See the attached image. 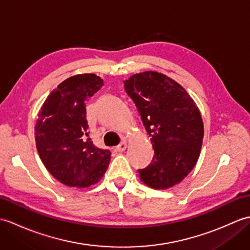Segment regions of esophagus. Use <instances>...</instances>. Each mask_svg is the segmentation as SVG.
Returning <instances> with one entry per match:
<instances>
[{"mask_svg": "<svg viewBox=\"0 0 250 250\" xmlns=\"http://www.w3.org/2000/svg\"><path fill=\"white\" fill-rule=\"evenodd\" d=\"M125 148H126V143L125 142H121L120 144L116 147V149L118 150V151H124V150H125Z\"/></svg>", "mask_w": 250, "mask_h": 250, "instance_id": "34e87169", "label": "esophagus"}]
</instances>
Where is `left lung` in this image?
<instances>
[{"instance_id": "8db88e82", "label": "left lung", "mask_w": 250, "mask_h": 250, "mask_svg": "<svg viewBox=\"0 0 250 250\" xmlns=\"http://www.w3.org/2000/svg\"><path fill=\"white\" fill-rule=\"evenodd\" d=\"M143 125L150 136L155 156L140 177L153 189H167L182 182L198 161L204 136L199 108L187 91L172 78L144 72L125 82Z\"/></svg>"}]
</instances>
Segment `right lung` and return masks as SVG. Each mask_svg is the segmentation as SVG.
I'll return each mask as SVG.
<instances>
[{
	"instance_id": "right-lung-1",
	"label": "right lung",
	"mask_w": 250,
	"mask_h": 250,
	"mask_svg": "<svg viewBox=\"0 0 250 250\" xmlns=\"http://www.w3.org/2000/svg\"><path fill=\"white\" fill-rule=\"evenodd\" d=\"M94 74L65 79L51 91L39 113L35 142L42 162L68 187L87 188L104 176L110 151L95 147L88 136L86 102L103 86Z\"/></svg>"
}]
</instances>
